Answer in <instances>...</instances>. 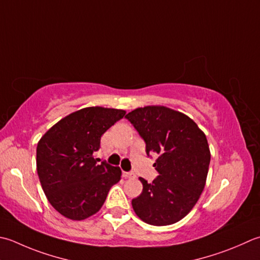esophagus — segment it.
<instances>
[{
	"label": "esophagus",
	"mask_w": 260,
	"mask_h": 260,
	"mask_svg": "<svg viewBox=\"0 0 260 260\" xmlns=\"http://www.w3.org/2000/svg\"><path fill=\"white\" fill-rule=\"evenodd\" d=\"M123 177L124 178H134L135 175L133 172H129V171H123Z\"/></svg>",
	"instance_id": "1"
}]
</instances>
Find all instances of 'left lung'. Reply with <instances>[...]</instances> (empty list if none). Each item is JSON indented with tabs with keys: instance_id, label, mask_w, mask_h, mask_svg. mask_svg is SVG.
<instances>
[{
	"instance_id": "obj_1",
	"label": "left lung",
	"mask_w": 260,
	"mask_h": 260,
	"mask_svg": "<svg viewBox=\"0 0 260 260\" xmlns=\"http://www.w3.org/2000/svg\"><path fill=\"white\" fill-rule=\"evenodd\" d=\"M125 118L145 142V152L159 157L153 167L155 179L144 178L141 195L132 201L136 215L151 225L180 221L197 203L211 161L205 134L189 117L161 106L137 108Z\"/></svg>"
}]
</instances>
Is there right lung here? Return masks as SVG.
I'll return each mask as SVG.
<instances>
[{"label":"right lung","instance_id":"obj_1","mask_svg":"<svg viewBox=\"0 0 260 260\" xmlns=\"http://www.w3.org/2000/svg\"><path fill=\"white\" fill-rule=\"evenodd\" d=\"M120 109L89 107L66 116L47 131L37 145V172L43 190L56 211L80 221L95 214L121 170L94 159L100 139Z\"/></svg>","mask_w":260,"mask_h":260}]
</instances>
